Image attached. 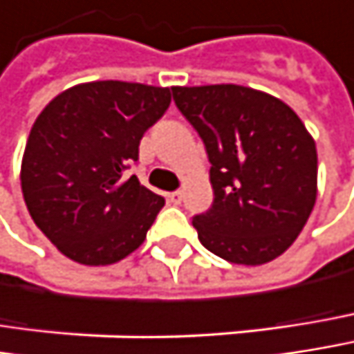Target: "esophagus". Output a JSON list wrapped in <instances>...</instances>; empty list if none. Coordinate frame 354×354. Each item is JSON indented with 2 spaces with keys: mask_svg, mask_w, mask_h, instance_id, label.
Returning <instances> with one entry per match:
<instances>
[{
  "mask_svg": "<svg viewBox=\"0 0 354 354\" xmlns=\"http://www.w3.org/2000/svg\"><path fill=\"white\" fill-rule=\"evenodd\" d=\"M168 201H170L172 205H180V203H182V192H180V190L170 192V194H168Z\"/></svg>",
  "mask_w": 354,
  "mask_h": 354,
  "instance_id": "1",
  "label": "esophagus"
}]
</instances>
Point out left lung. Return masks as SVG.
<instances>
[{"mask_svg":"<svg viewBox=\"0 0 354 354\" xmlns=\"http://www.w3.org/2000/svg\"><path fill=\"white\" fill-rule=\"evenodd\" d=\"M210 162L212 205L192 225L210 253L241 266L281 255L316 203V145L286 103L239 84L174 86Z\"/></svg>","mask_w":354,"mask_h":354,"instance_id":"8db88e82","label":"left lung"}]
</instances>
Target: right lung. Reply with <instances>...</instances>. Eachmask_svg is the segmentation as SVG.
<instances>
[{
	"mask_svg": "<svg viewBox=\"0 0 354 354\" xmlns=\"http://www.w3.org/2000/svg\"><path fill=\"white\" fill-rule=\"evenodd\" d=\"M170 88L97 81L73 86L38 115L21 160V192L38 229L82 266L136 251L164 196L123 172L170 107Z\"/></svg>",
	"mask_w": 354,
	"mask_h": 354,
	"instance_id": "obj_1",
	"label": "right lung"
}]
</instances>
